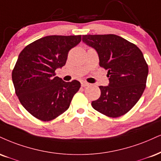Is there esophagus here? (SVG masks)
I'll use <instances>...</instances> for the list:
<instances>
[{
	"label": "esophagus",
	"instance_id": "1",
	"mask_svg": "<svg viewBox=\"0 0 161 161\" xmlns=\"http://www.w3.org/2000/svg\"><path fill=\"white\" fill-rule=\"evenodd\" d=\"M81 86H82V87L88 86H89V83L85 82V81H82V82H81Z\"/></svg>",
	"mask_w": 161,
	"mask_h": 161
}]
</instances>
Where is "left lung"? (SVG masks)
I'll list each match as a JSON object with an SVG mask.
<instances>
[{
	"instance_id": "obj_1",
	"label": "left lung",
	"mask_w": 161,
	"mask_h": 161,
	"mask_svg": "<svg viewBox=\"0 0 161 161\" xmlns=\"http://www.w3.org/2000/svg\"><path fill=\"white\" fill-rule=\"evenodd\" d=\"M82 41L94 49L99 64L108 69L109 83L100 86L99 99L92 101L94 109L117 118L130 111L138 102L148 73L142 52L136 45L115 34L83 35Z\"/></svg>"
}]
</instances>
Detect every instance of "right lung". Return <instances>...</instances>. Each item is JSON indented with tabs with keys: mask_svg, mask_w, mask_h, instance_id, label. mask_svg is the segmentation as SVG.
I'll list each match as a JSON object with an SVG mask.
<instances>
[{
	"mask_svg": "<svg viewBox=\"0 0 161 161\" xmlns=\"http://www.w3.org/2000/svg\"><path fill=\"white\" fill-rule=\"evenodd\" d=\"M81 35H52L27 46L19 54L12 73L15 94L25 109L41 121H51L69 108L81 84L55 76L65 65L68 52Z\"/></svg>",
	"mask_w": 161,
	"mask_h": 161,
	"instance_id": "add662e5",
	"label": "right lung"
}]
</instances>
